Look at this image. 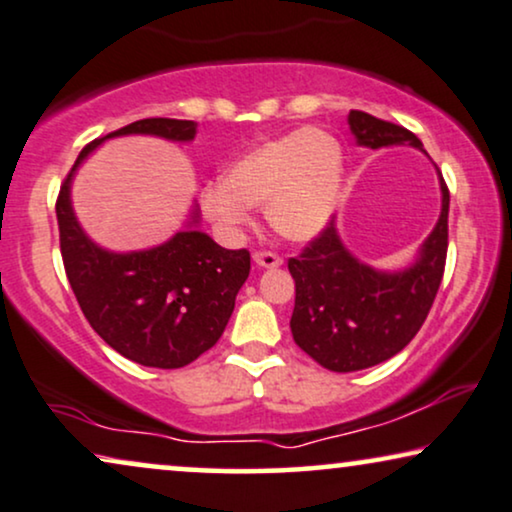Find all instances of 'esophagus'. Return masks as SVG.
I'll list each match as a JSON object with an SVG mask.
<instances>
[{"instance_id":"obj_1","label":"esophagus","mask_w":512,"mask_h":512,"mask_svg":"<svg viewBox=\"0 0 512 512\" xmlns=\"http://www.w3.org/2000/svg\"><path fill=\"white\" fill-rule=\"evenodd\" d=\"M252 260H255L257 267H262V269H276L283 264L281 257H278L276 252H269V250H257L255 255H252Z\"/></svg>"}]
</instances>
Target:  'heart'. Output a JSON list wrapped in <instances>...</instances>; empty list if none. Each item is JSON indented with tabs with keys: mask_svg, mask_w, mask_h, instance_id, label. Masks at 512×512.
<instances>
[{
	"mask_svg": "<svg viewBox=\"0 0 512 512\" xmlns=\"http://www.w3.org/2000/svg\"><path fill=\"white\" fill-rule=\"evenodd\" d=\"M345 155L326 129L304 127L252 146L200 191L205 217L226 236L250 222L252 205L276 234L295 243L312 241L338 208Z\"/></svg>",
	"mask_w": 512,
	"mask_h": 512,
	"instance_id": "b5f03b06",
	"label": "heart"
}]
</instances>
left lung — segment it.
Here are the masks:
<instances>
[{"label":"left lung","instance_id":"1","mask_svg":"<svg viewBox=\"0 0 512 512\" xmlns=\"http://www.w3.org/2000/svg\"><path fill=\"white\" fill-rule=\"evenodd\" d=\"M349 129L359 146L423 148L406 127L349 111ZM442 212L432 234L420 245L416 262L401 271H380L359 262L340 241L331 222L312 243L290 257L295 278L293 340L316 364L352 373L392 359L428 319L444 276L449 248V189L439 172Z\"/></svg>","mask_w":512,"mask_h":512}]
</instances>
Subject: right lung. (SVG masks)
<instances>
[{
  "mask_svg": "<svg viewBox=\"0 0 512 512\" xmlns=\"http://www.w3.org/2000/svg\"><path fill=\"white\" fill-rule=\"evenodd\" d=\"M196 122L146 118L82 148L56 200L58 238L70 288L89 326L122 357L151 368H181L222 338L236 295L250 274L248 250H226L191 222L170 241L137 252L96 245L77 222L70 184L82 160L106 139L151 134L191 141Z\"/></svg>",
  "mask_w": 512,
  "mask_h": 512,
  "instance_id": "add662e5",
  "label": "right lung"
}]
</instances>
